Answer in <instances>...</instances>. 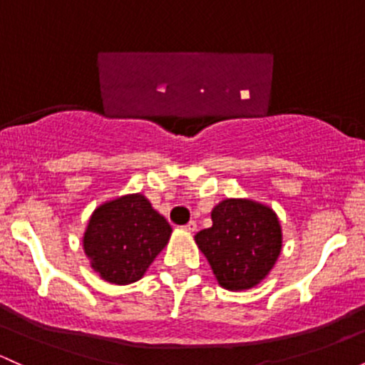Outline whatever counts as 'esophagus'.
Here are the masks:
<instances>
[{
    "instance_id": "34e87169",
    "label": "esophagus",
    "mask_w": 365,
    "mask_h": 365,
    "mask_svg": "<svg viewBox=\"0 0 365 365\" xmlns=\"http://www.w3.org/2000/svg\"><path fill=\"white\" fill-rule=\"evenodd\" d=\"M183 230H187V232H195V230H197V223H195L194 220H192V222L187 223V225H183Z\"/></svg>"
}]
</instances>
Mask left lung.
Here are the masks:
<instances>
[{
	"instance_id": "1",
	"label": "left lung",
	"mask_w": 365,
	"mask_h": 365,
	"mask_svg": "<svg viewBox=\"0 0 365 365\" xmlns=\"http://www.w3.org/2000/svg\"><path fill=\"white\" fill-rule=\"evenodd\" d=\"M213 225L197 232L195 242L216 280L228 291L255 287L267 277L282 247L277 215L247 199H225L211 211Z\"/></svg>"
}]
</instances>
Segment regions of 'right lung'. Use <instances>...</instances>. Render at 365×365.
Segmentation results:
<instances>
[{"mask_svg": "<svg viewBox=\"0 0 365 365\" xmlns=\"http://www.w3.org/2000/svg\"><path fill=\"white\" fill-rule=\"evenodd\" d=\"M171 227L142 194L106 202L91 215L83 247L100 277L112 284L142 279L170 241Z\"/></svg>", "mask_w": 365, "mask_h": 365, "instance_id": "right-lung-1", "label": "right lung"}]
</instances>
